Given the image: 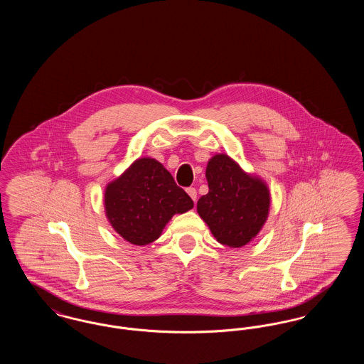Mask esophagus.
I'll return each mask as SVG.
<instances>
[{
    "label": "esophagus",
    "mask_w": 364,
    "mask_h": 364,
    "mask_svg": "<svg viewBox=\"0 0 364 364\" xmlns=\"http://www.w3.org/2000/svg\"><path fill=\"white\" fill-rule=\"evenodd\" d=\"M187 193L190 195L191 199H192L193 202H196V198H198V192H196V190H195L193 187H190V188H187Z\"/></svg>",
    "instance_id": "1"
}]
</instances>
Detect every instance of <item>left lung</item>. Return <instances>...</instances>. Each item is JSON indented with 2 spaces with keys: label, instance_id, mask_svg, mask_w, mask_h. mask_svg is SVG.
Segmentation results:
<instances>
[{
  "label": "left lung",
  "instance_id": "obj_1",
  "mask_svg": "<svg viewBox=\"0 0 364 364\" xmlns=\"http://www.w3.org/2000/svg\"><path fill=\"white\" fill-rule=\"evenodd\" d=\"M208 192L198 200V213L213 236L239 248L251 242L267 220L270 192L266 184L225 154H217L206 168Z\"/></svg>",
  "mask_w": 364,
  "mask_h": 364
}]
</instances>
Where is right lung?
Returning a JSON list of instances; mask_svg holds the SVG:
<instances>
[{
    "label": "right lung",
    "mask_w": 364,
    "mask_h": 364,
    "mask_svg": "<svg viewBox=\"0 0 364 364\" xmlns=\"http://www.w3.org/2000/svg\"><path fill=\"white\" fill-rule=\"evenodd\" d=\"M192 208L188 193L154 158H139L105 191L110 225L135 245L154 242L174 214Z\"/></svg>",
    "instance_id": "1"
}]
</instances>
